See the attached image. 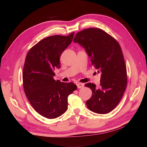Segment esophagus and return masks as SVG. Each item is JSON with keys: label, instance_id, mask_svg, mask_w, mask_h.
Returning a JSON list of instances; mask_svg holds the SVG:
<instances>
[{"label": "esophagus", "instance_id": "34e87169", "mask_svg": "<svg viewBox=\"0 0 147 147\" xmlns=\"http://www.w3.org/2000/svg\"><path fill=\"white\" fill-rule=\"evenodd\" d=\"M76 85H77L78 88H83V87L84 86V84L81 83H78L76 84Z\"/></svg>", "mask_w": 147, "mask_h": 147}]
</instances>
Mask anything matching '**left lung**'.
Wrapping results in <instances>:
<instances>
[{
    "instance_id": "1",
    "label": "left lung",
    "mask_w": 147,
    "mask_h": 147,
    "mask_svg": "<svg viewBox=\"0 0 147 147\" xmlns=\"http://www.w3.org/2000/svg\"><path fill=\"white\" fill-rule=\"evenodd\" d=\"M73 42L85 49L92 65L101 74L99 88L91 83L85 85L92 91L86 102L87 107L95 113L107 114L118 105L126 88V67L121 47L113 37L98 28L81 31Z\"/></svg>"
}]
</instances>
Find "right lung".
Returning a JSON list of instances; mask_svg holds the SVG:
<instances>
[{"label":"right lung","mask_w":147,"mask_h":147,"mask_svg":"<svg viewBox=\"0 0 147 147\" xmlns=\"http://www.w3.org/2000/svg\"><path fill=\"white\" fill-rule=\"evenodd\" d=\"M74 33L43 39L26 55L23 71L24 93L33 109L42 116L55 119L67 109V96L76 90L73 83L55 81L54 70L61 67L60 57L71 44Z\"/></svg>","instance_id":"right-lung-1"}]
</instances>
